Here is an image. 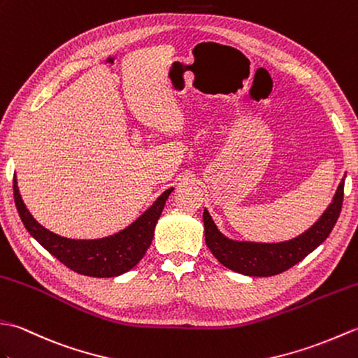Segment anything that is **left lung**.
<instances>
[{"label":"left lung","instance_id":"left-lung-1","mask_svg":"<svg viewBox=\"0 0 358 358\" xmlns=\"http://www.w3.org/2000/svg\"><path fill=\"white\" fill-rule=\"evenodd\" d=\"M343 188L345 178L341 179L340 185L337 187L332 202L311 228H308L305 233L291 241L277 243L229 239L219 231L208 210L205 208V242L213 256L231 271L252 277L280 274L299 264L300 260H303L309 252H313L317 246L327 241L340 216L341 203H343Z\"/></svg>","mask_w":358,"mask_h":358}]
</instances>
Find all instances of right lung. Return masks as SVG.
Wrapping results in <instances>:
<instances>
[{
    "mask_svg": "<svg viewBox=\"0 0 358 358\" xmlns=\"http://www.w3.org/2000/svg\"><path fill=\"white\" fill-rule=\"evenodd\" d=\"M173 189L174 188L165 189L147 211L119 233L102 237V239L76 241L61 237L38 224L36 219L29 213L27 206L24 205L17 176H13L15 205L30 236L61 264L73 269L78 274L90 277H116L130 271L139 264L148 246L152 245L157 219L161 217L165 202Z\"/></svg>",
    "mask_w": 358,
    "mask_h": 358,
    "instance_id": "right-lung-1",
    "label": "right lung"
}]
</instances>
